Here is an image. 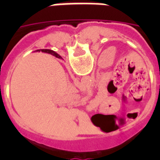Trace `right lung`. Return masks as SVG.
Wrapping results in <instances>:
<instances>
[{
    "label": "right lung",
    "instance_id": "obj_1",
    "mask_svg": "<svg viewBox=\"0 0 160 160\" xmlns=\"http://www.w3.org/2000/svg\"><path fill=\"white\" fill-rule=\"evenodd\" d=\"M43 52H46V53H49V54H51V55H53V56H56V57H58V58H62L61 56L57 54V53H56L55 51H53V50H50V49H42Z\"/></svg>",
    "mask_w": 160,
    "mask_h": 160
}]
</instances>
